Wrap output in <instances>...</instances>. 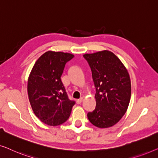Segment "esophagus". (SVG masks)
<instances>
[{"mask_svg":"<svg viewBox=\"0 0 158 158\" xmlns=\"http://www.w3.org/2000/svg\"><path fill=\"white\" fill-rule=\"evenodd\" d=\"M83 98H81L77 99V103H81L82 102H83Z\"/></svg>","mask_w":158,"mask_h":158,"instance_id":"esophagus-1","label":"esophagus"}]
</instances>
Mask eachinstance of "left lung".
<instances>
[{
    "label": "left lung",
    "instance_id": "8db88e82",
    "mask_svg": "<svg viewBox=\"0 0 158 158\" xmlns=\"http://www.w3.org/2000/svg\"><path fill=\"white\" fill-rule=\"evenodd\" d=\"M92 71L96 94V109L88 113L90 122L98 128H108L119 122L128 109L131 81L122 61L109 50L83 55Z\"/></svg>",
    "mask_w": 158,
    "mask_h": 158
}]
</instances>
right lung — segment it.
<instances>
[{"instance_id": "right-lung-1", "label": "right lung", "mask_w": 158, "mask_h": 158, "mask_svg": "<svg viewBox=\"0 0 158 158\" xmlns=\"http://www.w3.org/2000/svg\"><path fill=\"white\" fill-rule=\"evenodd\" d=\"M73 57L70 53L47 51L36 60L28 78L31 109L41 122L49 126L65 122L75 104L61 81L65 64Z\"/></svg>"}]
</instances>
